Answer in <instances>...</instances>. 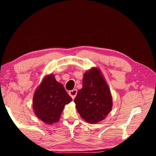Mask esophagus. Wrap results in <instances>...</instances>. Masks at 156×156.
Here are the masks:
<instances>
[{"instance_id": "34e87169", "label": "esophagus", "mask_w": 156, "mask_h": 156, "mask_svg": "<svg viewBox=\"0 0 156 156\" xmlns=\"http://www.w3.org/2000/svg\"><path fill=\"white\" fill-rule=\"evenodd\" d=\"M69 94L70 96L72 97L73 99H74L75 97L76 96V95H77V89H73V90L70 91Z\"/></svg>"}]
</instances>
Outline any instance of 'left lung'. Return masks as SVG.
Here are the masks:
<instances>
[{
  "label": "left lung",
  "instance_id": "left-lung-1",
  "mask_svg": "<svg viewBox=\"0 0 156 156\" xmlns=\"http://www.w3.org/2000/svg\"><path fill=\"white\" fill-rule=\"evenodd\" d=\"M83 84L74 99L76 109L86 122H99L107 117L113 107L109 86L97 67H92L84 73Z\"/></svg>",
  "mask_w": 156,
  "mask_h": 156
}]
</instances>
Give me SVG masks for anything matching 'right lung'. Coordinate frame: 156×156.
<instances>
[{
    "label": "right lung",
    "instance_id": "right-lung-1",
    "mask_svg": "<svg viewBox=\"0 0 156 156\" xmlns=\"http://www.w3.org/2000/svg\"><path fill=\"white\" fill-rule=\"evenodd\" d=\"M72 100L62 84L51 73L44 76L34 92L33 109L39 119L52 125L58 122L65 106Z\"/></svg>",
    "mask_w": 156,
    "mask_h": 156
}]
</instances>
